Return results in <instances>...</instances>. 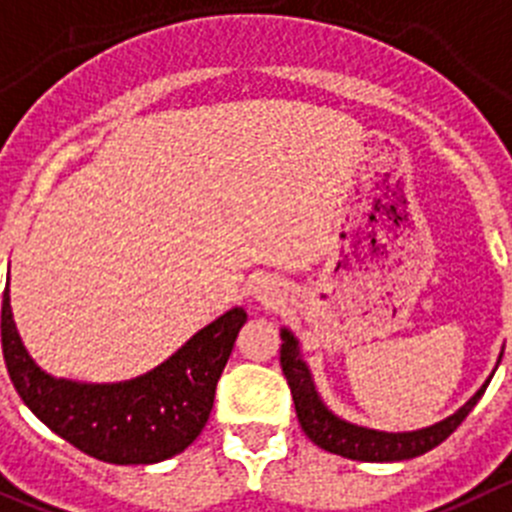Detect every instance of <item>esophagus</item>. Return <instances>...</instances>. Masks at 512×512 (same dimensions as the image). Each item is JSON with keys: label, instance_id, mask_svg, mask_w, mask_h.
<instances>
[{"label": "esophagus", "instance_id": "obj_1", "mask_svg": "<svg viewBox=\"0 0 512 512\" xmlns=\"http://www.w3.org/2000/svg\"><path fill=\"white\" fill-rule=\"evenodd\" d=\"M253 299L259 301L261 306H279L281 299H284V294H281L279 284L276 281H269V279H261L256 281V286H253Z\"/></svg>", "mask_w": 512, "mask_h": 512}]
</instances>
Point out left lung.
Listing matches in <instances>:
<instances>
[{
	"label": "left lung",
	"mask_w": 512,
	"mask_h": 512,
	"mask_svg": "<svg viewBox=\"0 0 512 512\" xmlns=\"http://www.w3.org/2000/svg\"><path fill=\"white\" fill-rule=\"evenodd\" d=\"M281 369H284V377L291 387V397H294L296 417H299L301 430L306 432L314 445H319L321 450L334 452V455L349 457V460H362V462H399L410 460V457L425 455L432 447H437L440 442H445L457 427L462 425L467 415L472 412V407L478 405V399L485 394L483 384L478 392L467 399L465 405L450 415L447 420L437 422V425L425 427V430L415 432H379L369 430V427L352 425V422L342 420V417L334 415L329 407L321 402L319 392L314 387V379H311L309 367L301 359L299 352V339L289 332V329H281ZM503 357V354H500ZM500 364V359H498Z\"/></svg>",
	"instance_id": "8db88e82"
}]
</instances>
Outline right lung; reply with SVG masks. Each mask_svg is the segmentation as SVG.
I'll return each mask as SVG.
<instances>
[{"instance_id": "obj_1", "label": "right lung", "mask_w": 512, "mask_h": 512, "mask_svg": "<svg viewBox=\"0 0 512 512\" xmlns=\"http://www.w3.org/2000/svg\"><path fill=\"white\" fill-rule=\"evenodd\" d=\"M246 324L241 306L193 334L143 377L80 384L42 372L14 326L9 289L2 299V352L24 405L55 435L113 465H150L186 450L206 427L216 384Z\"/></svg>"}]
</instances>
